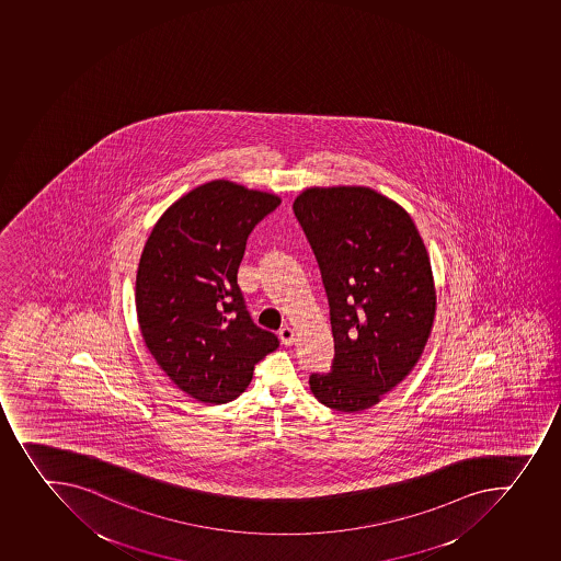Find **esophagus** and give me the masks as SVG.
<instances>
[{"instance_id": "esophagus-1", "label": "esophagus", "mask_w": 561, "mask_h": 561, "mask_svg": "<svg viewBox=\"0 0 561 561\" xmlns=\"http://www.w3.org/2000/svg\"><path fill=\"white\" fill-rule=\"evenodd\" d=\"M278 339H280L284 345H294L295 329L289 328V325H284V328H280V331H278Z\"/></svg>"}]
</instances>
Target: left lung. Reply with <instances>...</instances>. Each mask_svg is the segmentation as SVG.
Masks as SVG:
<instances>
[{
  "label": "left lung",
  "instance_id": "left-lung-1",
  "mask_svg": "<svg viewBox=\"0 0 561 561\" xmlns=\"http://www.w3.org/2000/svg\"><path fill=\"white\" fill-rule=\"evenodd\" d=\"M295 216L319 261L333 328L331 373L311 374L314 398L362 412L401 383L428 342L435 286L410 214L369 187H311Z\"/></svg>",
  "mask_w": 561,
  "mask_h": 561
}]
</instances>
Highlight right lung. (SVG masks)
<instances>
[{"mask_svg": "<svg viewBox=\"0 0 561 561\" xmlns=\"http://www.w3.org/2000/svg\"><path fill=\"white\" fill-rule=\"evenodd\" d=\"M280 205L228 180L192 188L152 228L137 272L141 336L178 389L207 404L239 398L278 339L250 319L238 286L247 239Z\"/></svg>", "mask_w": 561, "mask_h": 561, "instance_id": "right-lung-1", "label": "right lung"}]
</instances>
